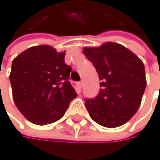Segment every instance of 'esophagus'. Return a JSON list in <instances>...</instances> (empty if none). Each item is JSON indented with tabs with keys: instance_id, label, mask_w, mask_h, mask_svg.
<instances>
[{
	"instance_id": "esophagus-1",
	"label": "esophagus",
	"mask_w": 160,
	"mask_h": 160,
	"mask_svg": "<svg viewBox=\"0 0 160 160\" xmlns=\"http://www.w3.org/2000/svg\"><path fill=\"white\" fill-rule=\"evenodd\" d=\"M77 85H78V87H79L80 89H81V88L83 87V82H82V81H79L78 83H77Z\"/></svg>"
}]
</instances>
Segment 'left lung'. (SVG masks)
<instances>
[{
	"mask_svg": "<svg viewBox=\"0 0 160 160\" xmlns=\"http://www.w3.org/2000/svg\"><path fill=\"white\" fill-rule=\"evenodd\" d=\"M83 52L101 80L98 95L85 100L90 117L106 128L126 124L141 106L147 87L142 61L115 42H106L100 47H85Z\"/></svg>",
	"mask_w": 160,
	"mask_h": 160,
	"instance_id": "1",
	"label": "left lung"
}]
</instances>
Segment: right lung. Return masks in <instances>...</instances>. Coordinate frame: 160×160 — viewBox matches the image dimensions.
Here are the masks:
<instances>
[{
  "mask_svg": "<svg viewBox=\"0 0 160 160\" xmlns=\"http://www.w3.org/2000/svg\"><path fill=\"white\" fill-rule=\"evenodd\" d=\"M65 52L49 45L29 47L13 59L10 80L12 98L23 117L43 126L61 119L77 94L69 82L72 68Z\"/></svg>",
  "mask_w": 160,
  "mask_h": 160,
  "instance_id": "1",
  "label": "right lung"
}]
</instances>
